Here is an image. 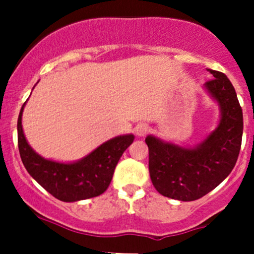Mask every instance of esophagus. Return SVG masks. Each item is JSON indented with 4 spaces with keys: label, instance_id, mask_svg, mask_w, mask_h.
Instances as JSON below:
<instances>
[{
    "label": "esophagus",
    "instance_id": "34e87169",
    "mask_svg": "<svg viewBox=\"0 0 254 254\" xmlns=\"http://www.w3.org/2000/svg\"><path fill=\"white\" fill-rule=\"evenodd\" d=\"M148 130H150V127H148L147 124H137L136 127H135L134 131L137 136H145L148 132Z\"/></svg>",
    "mask_w": 254,
    "mask_h": 254
}]
</instances>
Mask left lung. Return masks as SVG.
Here are the masks:
<instances>
[{
	"instance_id": "8db88e82",
	"label": "left lung",
	"mask_w": 254,
	"mask_h": 254,
	"mask_svg": "<svg viewBox=\"0 0 254 254\" xmlns=\"http://www.w3.org/2000/svg\"><path fill=\"white\" fill-rule=\"evenodd\" d=\"M214 78L205 89L219 103L220 122L195 147H183L148 135V171L163 196L193 201L216 188L234 170L243 132L242 108L226 75L207 68Z\"/></svg>"
}]
</instances>
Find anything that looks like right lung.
<instances>
[{"label":"right lung","instance_id":"right-lung-1","mask_svg":"<svg viewBox=\"0 0 254 254\" xmlns=\"http://www.w3.org/2000/svg\"><path fill=\"white\" fill-rule=\"evenodd\" d=\"M18 117V148L22 162L30 176L53 196L61 201L84 200L101 195L111 184L118 161L134 141V135L113 137L76 162L63 163L47 160L29 146L22 127V114Z\"/></svg>","mask_w":254,"mask_h":254}]
</instances>
